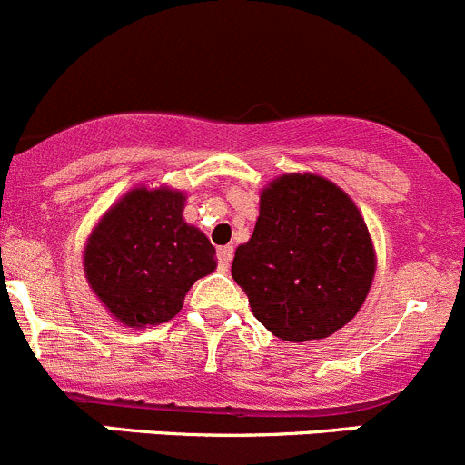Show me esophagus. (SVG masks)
Returning a JSON list of instances; mask_svg holds the SVG:
<instances>
[{"label":"esophagus","instance_id":"34e87169","mask_svg":"<svg viewBox=\"0 0 465 465\" xmlns=\"http://www.w3.org/2000/svg\"><path fill=\"white\" fill-rule=\"evenodd\" d=\"M232 246H222L217 251V257H219V269L222 271H228V266H231V260H232Z\"/></svg>","mask_w":465,"mask_h":465}]
</instances>
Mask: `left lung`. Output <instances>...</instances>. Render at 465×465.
Wrapping results in <instances>:
<instances>
[{"instance_id":"8db88e82","label":"left lung","mask_w":465,"mask_h":465,"mask_svg":"<svg viewBox=\"0 0 465 465\" xmlns=\"http://www.w3.org/2000/svg\"><path fill=\"white\" fill-rule=\"evenodd\" d=\"M378 257L355 201L316 173H282L260 194L251 239L232 278L255 319L282 341L325 339L351 323L373 284Z\"/></svg>"}]
</instances>
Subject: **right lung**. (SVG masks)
<instances>
[{
  "label": "right lung",
  "instance_id": "add662e5",
  "mask_svg": "<svg viewBox=\"0 0 465 465\" xmlns=\"http://www.w3.org/2000/svg\"><path fill=\"white\" fill-rule=\"evenodd\" d=\"M185 192L137 185L99 219L83 251L90 289L114 321L146 328L173 319L217 251L183 219Z\"/></svg>",
  "mask_w": 465,
  "mask_h": 465
}]
</instances>
